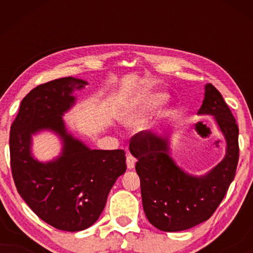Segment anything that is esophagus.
Returning a JSON list of instances; mask_svg holds the SVG:
<instances>
[{
	"mask_svg": "<svg viewBox=\"0 0 253 253\" xmlns=\"http://www.w3.org/2000/svg\"><path fill=\"white\" fill-rule=\"evenodd\" d=\"M134 165H136V159L132 155H127L126 157V167L127 169H133Z\"/></svg>",
	"mask_w": 253,
	"mask_h": 253,
	"instance_id": "obj_1",
	"label": "esophagus"
}]
</instances>
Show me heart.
<instances>
[{
    "instance_id": "1",
    "label": "heart",
    "mask_w": 253,
    "mask_h": 253,
    "mask_svg": "<svg viewBox=\"0 0 253 253\" xmlns=\"http://www.w3.org/2000/svg\"><path fill=\"white\" fill-rule=\"evenodd\" d=\"M167 100V95L161 92H148L139 98L133 99L124 106L119 114V120L126 126H138L150 110L157 108Z\"/></svg>"
}]
</instances>
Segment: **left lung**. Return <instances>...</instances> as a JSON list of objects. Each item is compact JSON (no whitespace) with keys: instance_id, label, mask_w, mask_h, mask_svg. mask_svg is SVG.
Returning <instances> with one entry per match:
<instances>
[{"instance_id":"obj_1","label":"left lung","mask_w":253,"mask_h":253,"mask_svg":"<svg viewBox=\"0 0 253 253\" xmlns=\"http://www.w3.org/2000/svg\"><path fill=\"white\" fill-rule=\"evenodd\" d=\"M198 115L214 117L226 140V154L215 167L202 176L178 167L170 153L169 136L147 131L131 138L130 153L137 159L145 215L162 231H181L209 220L222 202L236 174L238 126L221 93L205 85Z\"/></svg>"}]
</instances>
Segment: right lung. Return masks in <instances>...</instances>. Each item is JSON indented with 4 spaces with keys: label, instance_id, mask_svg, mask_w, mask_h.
Returning <instances> with one entry per match:
<instances>
[{
    "label": "right lung",
    "instance_id": "obj_1",
    "mask_svg": "<svg viewBox=\"0 0 253 253\" xmlns=\"http://www.w3.org/2000/svg\"><path fill=\"white\" fill-rule=\"evenodd\" d=\"M86 85L83 79L65 77L37 86L22 100L10 130L17 191L41 220L64 231L91 227L114 183L126 170L123 150H92L65 126L62 116L75 106L74 92ZM41 130H51L62 143L60 155L46 163L32 153V138Z\"/></svg>",
    "mask_w": 253,
    "mask_h": 253
}]
</instances>
